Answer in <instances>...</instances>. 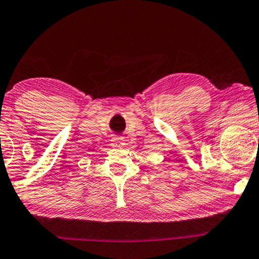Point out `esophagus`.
I'll return each instance as SVG.
<instances>
[{"mask_svg": "<svg viewBox=\"0 0 259 259\" xmlns=\"http://www.w3.org/2000/svg\"><path fill=\"white\" fill-rule=\"evenodd\" d=\"M111 143H113L114 146H121L123 144V138L113 137V138H111Z\"/></svg>", "mask_w": 259, "mask_h": 259, "instance_id": "34e87169", "label": "esophagus"}]
</instances>
